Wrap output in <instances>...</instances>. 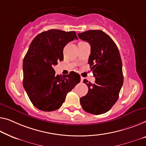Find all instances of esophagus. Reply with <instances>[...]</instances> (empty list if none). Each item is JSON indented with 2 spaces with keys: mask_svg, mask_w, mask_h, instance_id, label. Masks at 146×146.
Instances as JSON below:
<instances>
[{
  "mask_svg": "<svg viewBox=\"0 0 146 146\" xmlns=\"http://www.w3.org/2000/svg\"><path fill=\"white\" fill-rule=\"evenodd\" d=\"M83 79H84V78L83 77H81V79H80V81L82 82V81H83Z\"/></svg>",
  "mask_w": 146,
  "mask_h": 146,
  "instance_id": "1",
  "label": "esophagus"
}]
</instances>
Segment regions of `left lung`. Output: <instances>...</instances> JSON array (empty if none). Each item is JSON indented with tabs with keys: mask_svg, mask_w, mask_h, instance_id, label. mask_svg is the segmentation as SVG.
I'll return each instance as SVG.
<instances>
[{
	"mask_svg": "<svg viewBox=\"0 0 146 146\" xmlns=\"http://www.w3.org/2000/svg\"><path fill=\"white\" fill-rule=\"evenodd\" d=\"M78 36L90 44L88 63L96 79L94 84L84 80L88 91L80 98V105L89 113H105L117 101L123 84L120 53L112 38L101 30H88Z\"/></svg>",
	"mask_w": 146,
	"mask_h": 146,
	"instance_id": "obj_1",
	"label": "left lung"
}]
</instances>
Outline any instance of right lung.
Masks as SVG:
<instances>
[{
  "label": "right lung",
  "instance_id": "1",
  "mask_svg": "<svg viewBox=\"0 0 146 146\" xmlns=\"http://www.w3.org/2000/svg\"><path fill=\"white\" fill-rule=\"evenodd\" d=\"M78 39L75 31L50 29L32 40L23 62V85L32 104L44 111L60 108L67 93L80 81L79 74L56 75L54 66L64 60L63 50Z\"/></svg>",
  "mask_w": 146,
  "mask_h": 146
}]
</instances>
